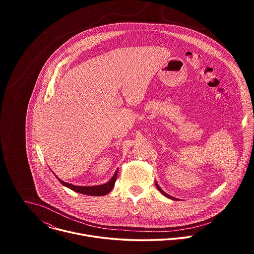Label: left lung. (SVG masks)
Instances as JSON below:
<instances>
[{
	"label": "left lung",
	"instance_id": "obj_1",
	"mask_svg": "<svg viewBox=\"0 0 254 254\" xmlns=\"http://www.w3.org/2000/svg\"><path fill=\"white\" fill-rule=\"evenodd\" d=\"M156 186H157V188H158V190H159V191H160V192H161V193H162V194H163V195H165V196H166V197H168V198H170V199H175V198H174V197H171V196H170V195H168V194H167V193H165V192H164V191H163V190H162V189H161V188H160V186H159V185H158V184H157V183H156Z\"/></svg>",
	"mask_w": 254,
	"mask_h": 254
}]
</instances>
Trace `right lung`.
<instances>
[{
    "label": "right lung",
    "mask_w": 254,
    "mask_h": 254,
    "mask_svg": "<svg viewBox=\"0 0 254 254\" xmlns=\"http://www.w3.org/2000/svg\"><path fill=\"white\" fill-rule=\"evenodd\" d=\"M117 178H118V172H116L114 177L110 181H108L106 184H102V185H98V186H84V187L74 186L72 184L63 182V181H61L60 179H58V180L63 186H65L71 190H73L77 193H81V194L89 195V196H103V195L108 194L113 190L116 181H117Z\"/></svg>",
    "instance_id": "add662e5"
}]
</instances>
